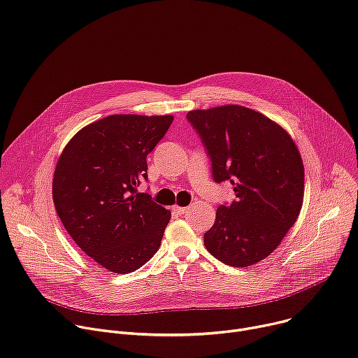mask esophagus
Returning <instances> with one entry per match:
<instances>
[{
  "mask_svg": "<svg viewBox=\"0 0 358 358\" xmlns=\"http://www.w3.org/2000/svg\"><path fill=\"white\" fill-rule=\"evenodd\" d=\"M171 210H173V213L177 214V215H182V214H185V211H187L185 207H180V206H174Z\"/></svg>",
  "mask_w": 358,
  "mask_h": 358,
  "instance_id": "esophagus-1",
  "label": "esophagus"
}]
</instances>
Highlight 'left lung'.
Here are the masks:
<instances>
[{
	"instance_id": "left-lung-1",
	"label": "left lung",
	"mask_w": 358,
	"mask_h": 358,
	"mask_svg": "<svg viewBox=\"0 0 358 358\" xmlns=\"http://www.w3.org/2000/svg\"><path fill=\"white\" fill-rule=\"evenodd\" d=\"M187 120L211 159L215 182L233 184L236 200L220 206L204 234L221 263L248 267L268 257L294 225L304 197V166L282 127L254 110L221 106Z\"/></svg>"
}]
</instances>
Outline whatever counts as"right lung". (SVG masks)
<instances>
[{
    "mask_svg": "<svg viewBox=\"0 0 358 358\" xmlns=\"http://www.w3.org/2000/svg\"><path fill=\"white\" fill-rule=\"evenodd\" d=\"M173 120L110 115L80 129L59 155L57 214L76 244L108 271L133 273L159 248L171 213L137 185L147 180V155Z\"/></svg>",
    "mask_w": 358,
    "mask_h": 358,
    "instance_id": "obj_1",
    "label": "right lung"
}]
</instances>
